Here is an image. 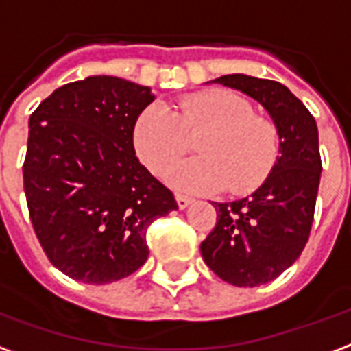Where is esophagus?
<instances>
[{"label":"esophagus","mask_w":351,"mask_h":351,"mask_svg":"<svg viewBox=\"0 0 351 351\" xmlns=\"http://www.w3.org/2000/svg\"><path fill=\"white\" fill-rule=\"evenodd\" d=\"M175 197H176V205H178V208H186V206L191 203V197H186V195H182V193H176Z\"/></svg>","instance_id":"obj_1"}]
</instances>
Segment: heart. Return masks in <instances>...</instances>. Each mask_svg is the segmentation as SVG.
Listing matches in <instances>:
<instances>
[{
    "instance_id": "1",
    "label": "heart",
    "mask_w": 351,
    "mask_h": 351,
    "mask_svg": "<svg viewBox=\"0 0 351 351\" xmlns=\"http://www.w3.org/2000/svg\"><path fill=\"white\" fill-rule=\"evenodd\" d=\"M195 143L197 158L173 173L176 188L191 193H246L271 175L280 154L276 123L254 112L250 101L228 90L191 93L169 110L150 105L133 128L138 160L152 175L163 176Z\"/></svg>"
}]
</instances>
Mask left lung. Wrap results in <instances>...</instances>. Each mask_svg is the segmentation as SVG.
<instances>
[{
  "label": "left lung",
  "mask_w": 351,
  "mask_h": 351,
  "mask_svg": "<svg viewBox=\"0 0 351 351\" xmlns=\"http://www.w3.org/2000/svg\"><path fill=\"white\" fill-rule=\"evenodd\" d=\"M214 82L259 101L280 133L271 175L250 197L214 203L216 226L201 243L214 274L233 286L256 287L278 278L308 243L322 176L316 120L276 80L226 75Z\"/></svg>",
  "instance_id": "left-lung-1"
}]
</instances>
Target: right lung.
I'll return each mask as SVG.
<instances>
[{
    "label": "right lung",
    "instance_id": "add662e5",
    "mask_svg": "<svg viewBox=\"0 0 351 351\" xmlns=\"http://www.w3.org/2000/svg\"><path fill=\"white\" fill-rule=\"evenodd\" d=\"M148 86L88 77L50 93L29 116L24 191L43 252L58 271L110 284L148 258L146 231L175 195L138 163L133 128Z\"/></svg>",
    "mask_w": 351,
    "mask_h": 351
}]
</instances>
